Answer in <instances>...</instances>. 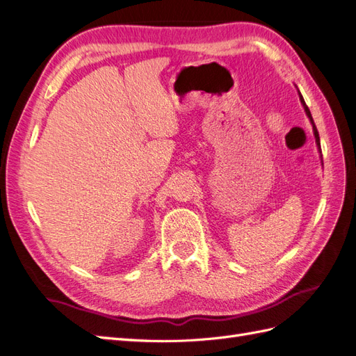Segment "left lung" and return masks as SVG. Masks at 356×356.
Listing matches in <instances>:
<instances>
[{"mask_svg": "<svg viewBox=\"0 0 356 356\" xmlns=\"http://www.w3.org/2000/svg\"><path fill=\"white\" fill-rule=\"evenodd\" d=\"M300 101H301V104H303V106H305V111H306L307 117L310 118L312 124H314V134H315V138H316V144H318V147H319V145H321V143H319V134H318V129H316V126H315V123H314V118H312V114H310V111H309V108H307V105H306V102H305V99H303V96H301V95H300Z\"/></svg>", "mask_w": 356, "mask_h": 356, "instance_id": "obj_1", "label": "left lung"}]
</instances>
